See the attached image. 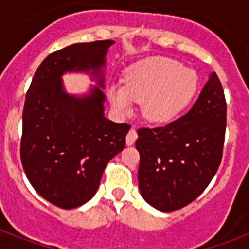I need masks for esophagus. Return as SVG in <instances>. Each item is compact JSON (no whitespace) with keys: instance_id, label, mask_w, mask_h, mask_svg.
<instances>
[{"instance_id":"34e87169","label":"esophagus","mask_w":249,"mask_h":249,"mask_svg":"<svg viewBox=\"0 0 249 249\" xmlns=\"http://www.w3.org/2000/svg\"><path fill=\"white\" fill-rule=\"evenodd\" d=\"M137 137L138 136H137L136 129L134 128L130 129V130L128 132V134H126V144H128V146H132V144L136 142Z\"/></svg>"}]
</instances>
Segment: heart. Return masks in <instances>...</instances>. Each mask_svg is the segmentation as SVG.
I'll return each instance as SVG.
<instances>
[{
    "label": "heart",
    "mask_w": 249,
    "mask_h": 249,
    "mask_svg": "<svg viewBox=\"0 0 249 249\" xmlns=\"http://www.w3.org/2000/svg\"><path fill=\"white\" fill-rule=\"evenodd\" d=\"M199 85L196 73L178 60L152 56L128 68L124 85L108 88L112 106L129 112L133 101L142 102V113L152 123H166L179 115L195 97Z\"/></svg>",
    "instance_id": "heart-1"
}]
</instances>
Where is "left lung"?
I'll return each mask as SVG.
<instances>
[{"mask_svg": "<svg viewBox=\"0 0 249 249\" xmlns=\"http://www.w3.org/2000/svg\"><path fill=\"white\" fill-rule=\"evenodd\" d=\"M226 101L216 72L189 112L169 124L140 128L141 195L154 208L177 211L200 195L222 159Z\"/></svg>", "mask_w": 249, "mask_h": 249, "instance_id": "1", "label": "left lung"}]
</instances>
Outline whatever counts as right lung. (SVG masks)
<instances>
[{"instance_id":"obj_1","label":"right lung","mask_w":249,"mask_h":249,"mask_svg":"<svg viewBox=\"0 0 249 249\" xmlns=\"http://www.w3.org/2000/svg\"><path fill=\"white\" fill-rule=\"evenodd\" d=\"M112 40L73 44L46 56L25 95L20 159L33 189L52 204L72 209L97 193L109 160L125 147L126 123L105 117L98 86L83 97L64 91L62 75L89 72L103 88L105 56Z\"/></svg>"}]
</instances>
